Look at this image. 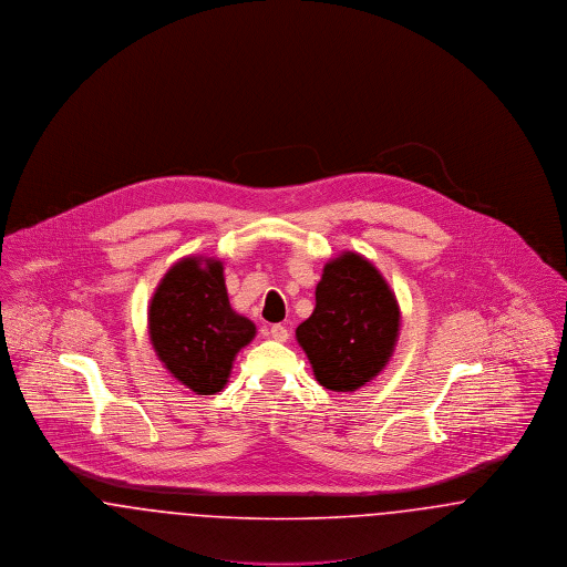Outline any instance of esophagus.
Segmentation results:
<instances>
[{"label": "esophagus", "mask_w": 567, "mask_h": 567, "mask_svg": "<svg viewBox=\"0 0 567 567\" xmlns=\"http://www.w3.org/2000/svg\"><path fill=\"white\" fill-rule=\"evenodd\" d=\"M270 336L278 342H287L289 340V329L285 324H271Z\"/></svg>", "instance_id": "34e87169"}]
</instances>
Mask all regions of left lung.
<instances>
[{"label": "left lung", "mask_w": 567, "mask_h": 567, "mask_svg": "<svg viewBox=\"0 0 567 567\" xmlns=\"http://www.w3.org/2000/svg\"><path fill=\"white\" fill-rule=\"evenodd\" d=\"M315 296L297 342L324 389L357 391L393 357L402 324L398 297L377 266L352 250L324 264Z\"/></svg>", "instance_id": "left-lung-1"}]
</instances>
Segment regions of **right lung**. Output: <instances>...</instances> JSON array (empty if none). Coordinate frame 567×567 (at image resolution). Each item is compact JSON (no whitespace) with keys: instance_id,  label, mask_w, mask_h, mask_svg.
I'll use <instances>...</instances> for the list:
<instances>
[{"instance_id":"right-lung-1","label":"right lung","mask_w":567,"mask_h":567,"mask_svg":"<svg viewBox=\"0 0 567 567\" xmlns=\"http://www.w3.org/2000/svg\"><path fill=\"white\" fill-rule=\"evenodd\" d=\"M257 327L227 297L223 264L185 257L165 271L148 303V338L163 368L197 395H215Z\"/></svg>"}]
</instances>
